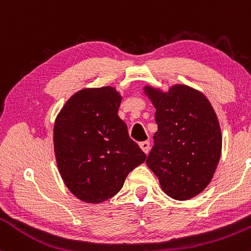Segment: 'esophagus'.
Masks as SVG:
<instances>
[{
	"mask_svg": "<svg viewBox=\"0 0 251 251\" xmlns=\"http://www.w3.org/2000/svg\"><path fill=\"white\" fill-rule=\"evenodd\" d=\"M139 146H140V149L143 150L144 152H145L146 154L149 153V151H150V142L149 140H145V142H142L139 144Z\"/></svg>",
	"mask_w": 251,
	"mask_h": 251,
	"instance_id": "obj_1",
	"label": "esophagus"
}]
</instances>
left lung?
<instances>
[{
    "label": "left lung",
    "instance_id": "obj_1",
    "mask_svg": "<svg viewBox=\"0 0 251 251\" xmlns=\"http://www.w3.org/2000/svg\"><path fill=\"white\" fill-rule=\"evenodd\" d=\"M158 131L146 164L163 191L177 201L201 194L211 181L222 152L220 123L203 93L185 85L168 92L145 86Z\"/></svg>",
    "mask_w": 251,
    "mask_h": 251
}]
</instances>
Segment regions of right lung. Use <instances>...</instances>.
<instances>
[{"instance_id": "add662e5", "label": "right lung", "mask_w": 251, "mask_h": 251, "mask_svg": "<svg viewBox=\"0 0 251 251\" xmlns=\"http://www.w3.org/2000/svg\"><path fill=\"white\" fill-rule=\"evenodd\" d=\"M122 96L111 86L85 88L68 99L54 124V152L66 186L86 203L120 191L146 154L118 116Z\"/></svg>"}]
</instances>
